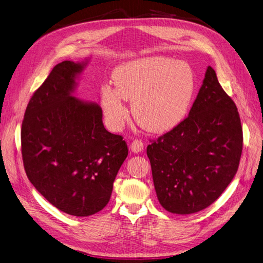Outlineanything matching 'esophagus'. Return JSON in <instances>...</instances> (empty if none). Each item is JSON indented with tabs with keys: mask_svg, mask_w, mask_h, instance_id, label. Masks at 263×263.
I'll use <instances>...</instances> for the list:
<instances>
[{
	"mask_svg": "<svg viewBox=\"0 0 263 263\" xmlns=\"http://www.w3.org/2000/svg\"><path fill=\"white\" fill-rule=\"evenodd\" d=\"M130 147H131L132 152H134V153H139V152H141V151L143 149L144 144H143V142H142L141 140L135 139V140L131 143Z\"/></svg>",
	"mask_w": 263,
	"mask_h": 263,
	"instance_id": "1",
	"label": "esophagus"
}]
</instances>
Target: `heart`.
<instances>
[{
	"instance_id": "1",
	"label": "heart",
	"mask_w": 263,
	"mask_h": 263,
	"mask_svg": "<svg viewBox=\"0 0 263 263\" xmlns=\"http://www.w3.org/2000/svg\"><path fill=\"white\" fill-rule=\"evenodd\" d=\"M116 88L105 85L100 99L108 122L120 129L128 118L123 99L132 101L137 122L149 132L163 133L179 124L188 114L196 75L185 62L149 57L126 62L114 73Z\"/></svg>"
}]
</instances>
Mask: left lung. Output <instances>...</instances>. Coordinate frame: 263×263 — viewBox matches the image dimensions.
Returning <instances> with one entry per match:
<instances>
[{"mask_svg":"<svg viewBox=\"0 0 263 263\" xmlns=\"http://www.w3.org/2000/svg\"><path fill=\"white\" fill-rule=\"evenodd\" d=\"M241 152L238 110L209 66L189 116L147 146L159 203L175 214L204 210L233 180Z\"/></svg>","mask_w":263,"mask_h":263,"instance_id":"obj_1","label":"left lung"}]
</instances>
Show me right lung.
<instances>
[{
    "label": "right lung",
    "mask_w": 263,
    "mask_h": 263,
    "mask_svg": "<svg viewBox=\"0 0 263 263\" xmlns=\"http://www.w3.org/2000/svg\"><path fill=\"white\" fill-rule=\"evenodd\" d=\"M83 63L57 64L33 92L22 123V156L26 175L57 209L74 216L103 210L128 145L108 132L103 110L72 96Z\"/></svg>",
    "instance_id": "obj_1"
}]
</instances>
